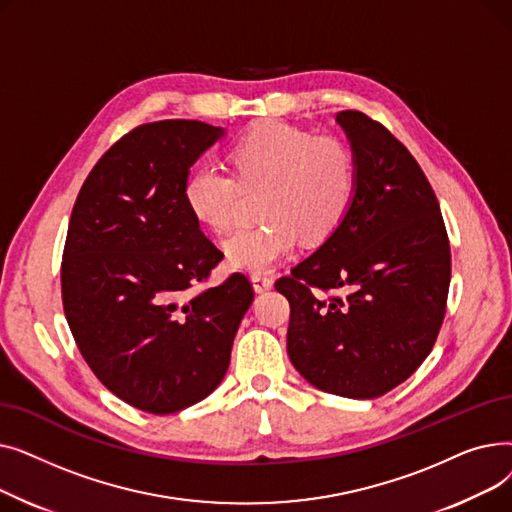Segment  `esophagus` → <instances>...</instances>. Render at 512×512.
<instances>
[{
  "instance_id": "1",
  "label": "esophagus",
  "mask_w": 512,
  "mask_h": 512,
  "mask_svg": "<svg viewBox=\"0 0 512 512\" xmlns=\"http://www.w3.org/2000/svg\"><path fill=\"white\" fill-rule=\"evenodd\" d=\"M251 282H253L255 292H265V290H270L274 286V280L270 276H265V274H253Z\"/></svg>"
}]
</instances>
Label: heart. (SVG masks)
<instances>
[{
    "label": "heart",
    "instance_id": "obj_1",
    "mask_svg": "<svg viewBox=\"0 0 512 512\" xmlns=\"http://www.w3.org/2000/svg\"><path fill=\"white\" fill-rule=\"evenodd\" d=\"M232 172L199 166L188 174L182 195L193 218L213 232L234 226L245 191L265 188L261 213L270 222L242 228L224 242L234 270L263 274L292 253L301 234L307 240L330 236L346 218L357 193V159L338 137L286 122H263L234 143Z\"/></svg>",
    "mask_w": 512,
    "mask_h": 512
}]
</instances>
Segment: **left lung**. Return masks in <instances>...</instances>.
<instances>
[{
    "mask_svg": "<svg viewBox=\"0 0 512 512\" xmlns=\"http://www.w3.org/2000/svg\"><path fill=\"white\" fill-rule=\"evenodd\" d=\"M336 122L357 159L353 205L276 290L290 303L286 348L303 378L330 394L378 398L432 353L450 245L434 188L409 149L361 112H340ZM330 289L345 297L326 300L320 292Z\"/></svg>",
    "mask_w": 512,
    "mask_h": 512,
    "instance_id": "1",
    "label": "left lung"
}]
</instances>
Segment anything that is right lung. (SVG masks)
<instances>
[{
	"instance_id": "obj_1",
	"label": "right lung",
	"mask_w": 512,
	"mask_h": 512,
	"mask_svg": "<svg viewBox=\"0 0 512 512\" xmlns=\"http://www.w3.org/2000/svg\"><path fill=\"white\" fill-rule=\"evenodd\" d=\"M224 128L141 124L97 161L76 197L62 259L70 332L99 382L134 409L178 413L224 380L253 286L197 288L224 253L184 203L191 166Z\"/></svg>"
}]
</instances>
